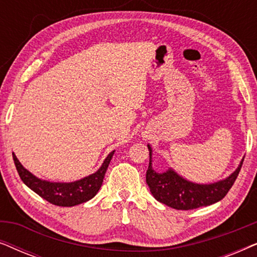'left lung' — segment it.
I'll use <instances>...</instances> for the list:
<instances>
[{"label": "left lung", "instance_id": "8db88e82", "mask_svg": "<svg viewBox=\"0 0 257 257\" xmlns=\"http://www.w3.org/2000/svg\"><path fill=\"white\" fill-rule=\"evenodd\" d=\"M147 147L150 151V164L146 172V182L151 193L159 202L180 210L195 209L222 200L234 185L244 160L243 158L236 170L223 180L200 185L186 180L172 168L164 173H157L152 167V149L150 145Z\"/></svg>", "mask_w": 257, "mask_h": 257}]
</instances>
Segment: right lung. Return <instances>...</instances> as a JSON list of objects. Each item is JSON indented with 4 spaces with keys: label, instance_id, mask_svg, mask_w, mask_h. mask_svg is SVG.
Returning <instances> with one entry per match:
<instances>
[{
    "label": "right lung",
    "instance_id": "add662e5",
    "mask_svg": "<svg viewBox=\"0 0 257 257\" xmlns=\"http://www.w3.org/2000/svg\"><path fill=\"white\" fill-rule=\"evenodd\" d=\"M113 154L114 151H112L96 173L73 182H50L41 180L26 170L14 153L13 159L20 178L36 194L47 200L48 202L52 203V205L59 207H72L89 201L97 194L101 187V184H103L105 173H106L108 164H110Z\"/></svg>",
    "mask_w": 257,
    "mask_h": 257
}]
</instances>
